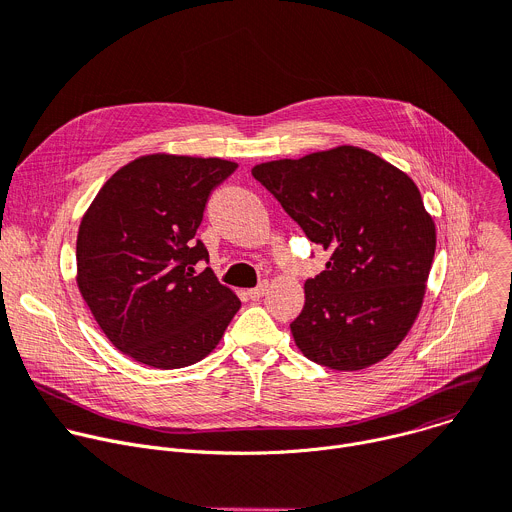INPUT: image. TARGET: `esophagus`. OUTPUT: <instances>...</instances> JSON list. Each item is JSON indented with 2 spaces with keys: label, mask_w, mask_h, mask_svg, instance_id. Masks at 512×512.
Instances as JSON below:
<instances>
[{
  "label": "esophagus",
  "mask_w": 512,
  "mask_h": 512,
  "mask_svg": "<svg viewBox=\"0 0 512 512\" xmlns=\"http://www.w3.org/2000/svg\"><path fill=\"white\" fill-rule=\"evenodd\" d=\"M265 290H267V284H261V286H257V288L247 290V296H249L251 300H261L263 294H265Z\"/></svg>",
  "instance_id": "1"
}]
</instances>
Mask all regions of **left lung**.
Instances as JSON below:
<instances>
[{"instance_id":"left-lung-1","label":"left lung","mask_w":512,"mask_h":512,"mask_svg":"<svg viewBox=\"0 0 512 512\" xmlns=\"http://www.w3.org/2000/svg\"><path fill=\"white\" fill-rule=\"evenodd\" d=\"M251 173L312 243L331 251L327 269L304 284V308L290 324L298 349L337 371L386 359L421 312L437 245L416 183L351 145L259 163Z\"/></svg>"}]
</instances>
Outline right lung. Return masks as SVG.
<instances>
[{"instance_id": "right-lung-1", "label": "right lung", "mask_w": 512, "mask_h": 512, "mask_svg": "<svg viewBox=\"0 0 512 512\" xmlns=\"http://www.w3.org/2000/svg\"><path fill=\"white\" fill-rule=\"evenodd\" d=\"M239 165L153 153L120 167L77 232V288L110 343L130 359L179 369L220 343L241 300L222 286L196 230L210 192Z\"/></svg>"}]
</instances>
